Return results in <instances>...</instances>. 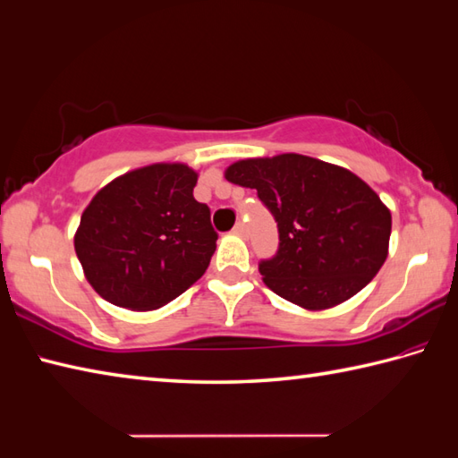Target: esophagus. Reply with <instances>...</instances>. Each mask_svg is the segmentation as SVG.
Returning a JSON list of instances; mask_svg holds the SVG:
<instances>
[{
  "label": "esophagus",
  "instance_id": "esophagus-1",
  "mask_svg": "<svg viewBox=\"0 0 458 458\" xmlns=\"http://www.w3.org/2000/svg\"><path fill=\"white\" fill-rule=\"evenodd\" d=\"M233 233H235V235H239V237H247L249 235V229H247V225L245 223H237L235 227H233Z\"/></svg>",
  "mask_w": 458,
  "mask_h": 458
}]
</instances>
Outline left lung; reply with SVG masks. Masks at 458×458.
<instances>
[{"mask_svg":"<svg viewBox=\"0 0 458 458\" xmlns=\"http://www.w3.org/2000/svg\"><path fill=\"white\" fill-rule=\"evenodd\" d=\"M225 178L257 190L276 219L278 252L259 270L274 293L303 310L347 301L388 257L390 209L347 168L286 152L233 162Z\"/></svg>","mask_w":458,"mask_h":458,"instance_id":"8db88e82","label":"left lung"}]
</instances>
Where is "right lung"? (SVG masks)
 Returning <instances> with one entry per match:
<instances>
[{
    "instance_id": "obj_1",
    "label": "right lung",
    "mask_w": 458,
    "mask_h": 458,
    "mask_svg": "<svg viewBox=\"0 0 458 458\" xmlns=\"http://www.w3.org/2000/svg\"><path fill=\"white\" fill-rule=\"evenodd\" d=\"M198 172L157 162L111 180L91 198L74 235L84 276L106 301L150 311L208 270L217 233L194 198Z\"/></svg>"
}]
</instances>
